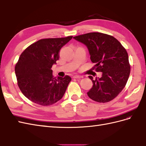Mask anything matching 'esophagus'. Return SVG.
Masks as SVG:
<instances>
[{
  "label": "esophagus",
  "mask_w": 146,
  "mask_h": 146,
  "mask_svg": "<svg viewBox=\"0 0 146 146\" xmlns=\"http://www.w3.org/2000/svg\"><path fill=\"white\" fill-rule=\"evenodd\" d=\"M73 77V78H82V76H80V75H74Z\"/></svg>",
  "instance_id": "1"
}]
</instances>
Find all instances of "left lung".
I'll return each instance as SVG.
<instances>
[{
	"label": "left lung",
	"instance_id": "8db88e82",
	"mask_svg": "<svg viewBox=\"0 0 146 146\" xmlns=\"http://www.w3.org/2000/svg\"><path fill=\"white\" fill-rule=\"evenodd\" d=\"M87 47L90 60L102 76L93 78L92 88L87 92L92 100L105 103L122 92L131 72L125 49L114 37L100 33H90L73 38Z\"/></svg>",
	"mask_w": 146,
	"mask_h": 146
}]
</instances>
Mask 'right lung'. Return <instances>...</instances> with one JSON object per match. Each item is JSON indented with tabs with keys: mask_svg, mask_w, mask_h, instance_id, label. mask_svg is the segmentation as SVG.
<instances>
[{
	"mask_svg": "<svg viewBox=\"0 0 146 146\" xmlns=\"http://www.w3.org/2000/svg\"><path fill=\"white\" fill-rule=\"evenodd\" d=\"M73 36L40 39L27 47L15 64L17 84L23 95L35 104L48 106L63 97L71 80L52 76V66L59 60V52Z\"/></svg>",
	"mask_w": 146,
	"mask_h": 146,
	"instance_id": "obj_1",
	"label": "right lung"
}]
</instances>
